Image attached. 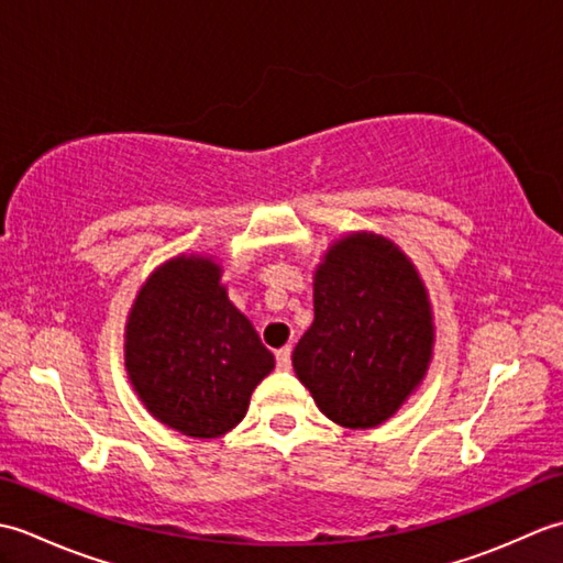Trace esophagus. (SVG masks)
Wrapping results in <instances>:
<instances>
[{
  "label": "esophagus",
  "instance_id": "esophagus-1",
  "mask_svg": "<svg viewBox=\"0 0 563 563\" xmlns=\"http://www.w3.org/2000/svg\"><path fill=\"white\" fill-rule=\"evenodd\" d=\"M290 355H292V349L290 345H285V349H280L278 353H275V363H278L280 369H290Z\"/></svg>",
  "mask_w": 563,
  "mask_h": 563
}]
</instances>
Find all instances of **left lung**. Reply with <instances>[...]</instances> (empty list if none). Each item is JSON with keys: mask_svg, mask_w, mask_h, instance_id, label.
<instances>
[{"mask_svg": "<svg viewBox=\"0 0 563 563\" xmlns=\"http://www.w3.org/2000/svg\"><path fill=\"white\" fill-rule=\"evenodd\" d=\"M312 288L314 321L295 345V375L333 423L382 426L433 361V305L421 273L391 239L361 230L327 246Z\"/></svg>", "mask_w": 563, "mask_h": 563, "instance_id": "8db88e82", "label": "left lung"}]
</instances>
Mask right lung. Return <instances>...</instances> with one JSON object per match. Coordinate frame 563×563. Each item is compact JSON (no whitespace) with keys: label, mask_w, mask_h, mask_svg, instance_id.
I'll return each instance as SVG.
<instances>
[{"label":"right lung","mask_w":563,"mask_h":563,"mask_svg":"<svg viewBox=\"0 0 563 563\" xmlns=\"http://www.w3.org/2000/svg\"><path fill=\"white\" fill-rule=\"evenodd\" d=\"M123 355L147 413L198 440L242 423L251 394L275 367L208 254H178L147 275L128 312Z\"/></svg>","instance_id":"1"}]
</instances>
